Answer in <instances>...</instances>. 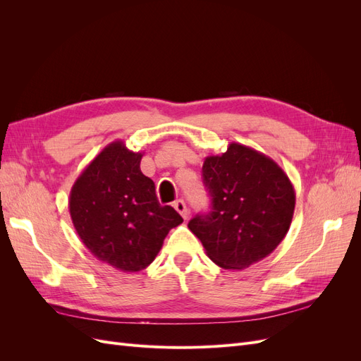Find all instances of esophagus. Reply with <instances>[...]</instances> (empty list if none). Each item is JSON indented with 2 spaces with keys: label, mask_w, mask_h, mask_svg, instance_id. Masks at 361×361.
<instances>
[{
  "label": "esophagus",
  "mask_w": 361,
  "mask_h": 361,
  "mask_svg": "<svg viewBox=\"0 0 361 361\" xmlns=\"http://www.w3.org/2000/svg\"><path fill=\"white\" fill-rule=\"evenodd\" d=\"M173 207L182 215L183 220H187V218H188V207H187V204H185L183 200H176L173 203Z\"/></svg>",
  "instance_id": "34e87169"
}]
</instances>
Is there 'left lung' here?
Listing matches in <instances>:
<instances>
[{"label": "left lung", "mask_w": 361, "mask_h": 361, "mask_svg": "<svg viewBox=\"0 0 361 361\" xmlns=\"http://www.w3.org/2000/svg\"><path fill=\"white\" fill-rule=\"evenodd\" d=\"M202 170L212 207L188 227L207 257L224 269H245L269 256L292 223L295 190L288 174L274 159L239 143L206 157Z\"/></svg>", "instance_id": "8db88e82"}]
</instances>
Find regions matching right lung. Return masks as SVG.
I'll list each match as a JSON object with an SVG mask.
<instances>
[{"label":"right lung","instance_id":"add662e5","mask_svg":"<svg viewBox=\"0 0 361 361\" xmlns=\"http://www.w3.org/2000/svg\"><path fill=\"white\" fill-rule=\"evenodd\" d=\"M143 152L122 140L102 149L75 180L69 212L90 253L123 272H138L155 260L170 228L183 220L161 206L155 183L140 170Z\"/></svg>","mask_w":361,"mask_h":361}]
</instances>
